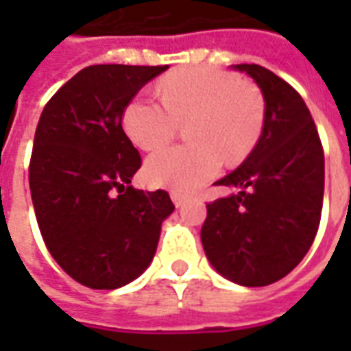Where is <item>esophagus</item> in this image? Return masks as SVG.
Returning a JSON list of instances; mask_svg holds the SVG:
<instances>
[{
  "mask_svg": "<svg viewBox=\"0 0 351 351\" xmlns=\"http://www.w3.org/2000/svg\"><path fill=\"white\" fill-rule=\"evenodd\" d=\"M171 199H173L175 206H182L188 201V197L184 193H180V191H171Z\"/></svg>",
  "mask_w": 351,
  "mask_h": 351,
  "instance_id": "esophagus-1",
  "label": "esophagus"
}]
</instances>
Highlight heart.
Instances as JSON below:
<instances>
[{
	"instance_id": "obj_1",
	"label": "heart",
	"mask_w": 351,
	"mask_h": 351,
	"mask_svg": "<svg viewBox=\"0 0 351 351\" xmlns=\"http://www.w3.org/2000/svg\"><path fill=\"white\" fill-rule=\"evenodd\" d=\"M160 99L138 95L123 110V130L143 150H156L186 122L188 145L148 158L145 176L152 186L191 193L213 178L221 161L239 163L261 137L265 97L250 80L216 67L171 73L158 84Z\"/></svg>"
}]
</instances>
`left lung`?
<instances>
[{"mask_svg": "<svg viewBox=\"0 0 351 351\" xmlns=\"http://www.w3.org/2000/svg\"><path fill=\"white\" fill-rule=\"evenodd\" d=\"M235 69L248 73L263 92V133L243 165L216 182L239 191L206 205L201 243L221 276L259 287L293 271L316 239L324 148L295 88L261 65Z\"/></svg>", "mask_w": 351, "mask_h": 351, "instance_id": "8db88e82", "label": "left lung"}]
</instances>
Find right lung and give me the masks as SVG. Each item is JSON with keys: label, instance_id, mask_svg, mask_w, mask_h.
<instances>
[{"label": "right lung", "instance_id": "obj_1", "mask_svg": "<svg viewBox=\"0 0 351 351\" xmlns=\"http://www.w3.org/2000/svg\"><path fill=\"white\" fill-rule=\"evenodd\" d=\"M167 65H90L43 108L29 190L43 241L73 280L116 289L152 261L175 210L165 190H135L141 156L122 128L131 99Z\"/></svg>", "mask_w": 351, "mask_h": 351}]
</instances>
